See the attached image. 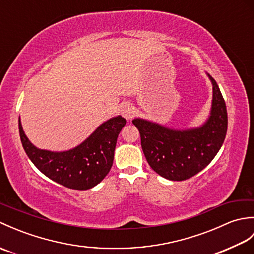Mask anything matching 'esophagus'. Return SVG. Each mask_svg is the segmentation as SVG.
Masks as SVG:
<instances>
[{
	"instance_id": "esophagus-1",
	"label": "esophagus",
	"mask_w": 254,
	"mask_h": 254,
	"mask_svg": "<svg viewBox=\"0 0 254 254\" xmlns=\"http://www.w3.org/2000/svg\"><path fill=\"white\" fill-rule=\"evenodd\" d=\"M120 112L123 118H126L128 120V119H131L134 115V108L131 105H123L121 107Z\"/></svg>"
}]
</instances>
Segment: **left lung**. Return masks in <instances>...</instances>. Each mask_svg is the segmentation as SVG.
<instances>
[{"mask_svg":"<svg viewBox=\"0 0 254 254\" xmlns=\"http://www.w3.org/2000/svg\"><path fill=\"white\" fill-rule=\"evenodd\" d=\"M213 85L210 112L201 127L175 130L135 118L132 121L139 134L145 157L152 169L172 181L189 179L203 170L222 147L227 133V109L218 85L208 73Z\"/></svg>","mask_w":254,"mask_h":254,"instance_id":"1","label":"left lung"}]
</instances>
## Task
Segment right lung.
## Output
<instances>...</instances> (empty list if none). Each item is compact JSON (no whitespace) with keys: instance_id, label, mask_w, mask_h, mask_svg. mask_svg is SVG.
I'll return each instance as SVG.
<instances>
[{"instance_id":"add662e5","label":"right lung","mask_w":254,"mask_h":254,"mask_svg":"<svg viewBox=\"0 0 254 254\" xmlns=\"http://www.w3.org/2000/svg\"><path fill=\"white\" fill-rule=\"evenodd\" d=\"M126 119L113 117L101 123L83 143L64 152L37 148L21 127L20 141L29 159L49 179L74 190H88L98 185L110 171L117 138Z\"/></svg>"}]
</instances>
